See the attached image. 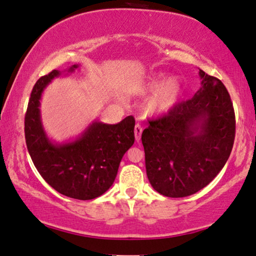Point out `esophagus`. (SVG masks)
Listing matches in <instances>:
<instances>
[{"label": "esophagus", "instance_id": "34e87169", "mask_svg": "<svg viewBox=\"0 0 256 256\" xmlns=\"http://www.w3.org/2000/svg\"><path fill=\"white\" fill-rule=\"evenodd\" d=\"M141 133H142V128H141L140 124H136L134 126V136L136 141H140Z\"/></svg>", "mask_w": 256, "mask_h": 256}]
</instances>
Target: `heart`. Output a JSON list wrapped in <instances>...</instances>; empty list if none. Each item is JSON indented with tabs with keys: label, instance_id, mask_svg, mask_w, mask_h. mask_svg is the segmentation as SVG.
Here are the masks:
<instances>
[{
	"label": "heart",
	"instance_id": "obj_1",
	"mask_svg": "<svg viewBox=\"0 0 256 256\" xmlns=\"http://www.w3.org/2000/svg\"><path fill=\"white\" fill-rule=\"evenodd\" d=\"M146 90L154 92L144 106L150 115H164L171 112L184 93L182 80L176 77L169 78L166 72L152 74L146 82Z\"/></svg>",
	"mask_w": 256,
	"mask_h": 256
}]
</instances>
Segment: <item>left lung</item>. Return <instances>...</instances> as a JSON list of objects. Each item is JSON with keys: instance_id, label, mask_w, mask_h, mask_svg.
<instances>
[{"instance_id": "obj_1", "label": "left lung", "mask_w": 256, "mask_h": 256, "mask_svg": "<svg viewBox=\"0 0 256 256\" xmlns=\"http://www.w3.org/2000/svg\"><path fill=\"white\" fill-rule=\"evenodd\" d=\"M200 90L161 118L150 120L141 141L148 180L169 198L192 196L226 166L234 147V106L220 79L199 70Z\"/></svg>"}]
</instances>
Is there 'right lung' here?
I'll list each match as a JSON object with an SVG mask.
<instances>
[{"label":"right lung","instance_id":"1","mask_svg":"<svg viewBox=\"0 0 256 256\" xmlns=\"http://www.w3.org/2000/svg\"><path fill=\"white\" fill-rule=\"evenodd\" d=\"M79 66L54 70L36 82L25 115V139L34 166L52 188L72 199L92 200L115 182L122 158L134 144L136 120L132 116L117 124L93 120L72 140L49 138L40 112L44 90L52 79L74 74Z\"/></svg>","mask_w":256,"mask_h":256}]
</instances>
